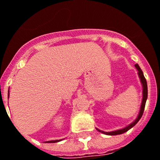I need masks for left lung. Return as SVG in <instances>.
Segmentation results:
<instances>
[{
	"label": "left lung",
	"mask_w": 160,
	"mask_h": 160,
	"mask_svg": "<svg viewBox=\"0 0 160 160\" xmlns=\"http://www.w3.org/2000/svg\"><path fill=\"white\" fill-rule=\"evenodd\" d=\"M135 68L138 70V75L140 78V82L142 83V102H141V106H140V110H139V112H138V116L137 118H135V120L134 122H131V124H129L128 126H127L126 128H122V129H119V130H116V131H110V132H107V131H101V130L97 129L98 131H99V132L103 133V134H105V135H121L122 133L127 132L128 131H129L131 128H132L137 122L139 121V119L142 117V114H143L144 111V108H145V104H146V101L148 99V84H147V81L146 78L144 77L143 73H142V70H141V68L139 67L138 64L135 65Z\"/></svg>",
	"instance_id": "obj_1"
}]
</instances>
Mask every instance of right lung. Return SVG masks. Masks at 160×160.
<instances>
[{
  "instance_id": "1",
  "label": "right lung",
  "mask_w": 160,
  "mask_h": 160,
  "mask_svg": "<svg viewBox=\"0 0 160 160\" xmlns=\"http://www.w3.org/2000/svg\"><path fill=\"white\" fill-rule=\"evenodd\" d=\"M8 97H9V89H8ZM62 139H60V140H50V141H46V142H60V141H62Z\"/></svg>"
}]
</instances>
